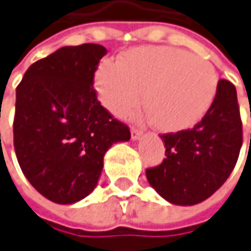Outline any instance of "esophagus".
Masks as SVG:
<instances>
[{"label":"esophagus","instance_id":"1","mask_svg":"<svg viewBox=\"0 0 251 251\" xmlns=\"http://www.w3.org/2000/svg\"><path fill=\"white\" fill-rule=\"evenodd\" d=\"M130 134H132L133 140H139L140 137H141L143 132H141V130H139V129H132V130H130Z\"/></svg>","mask_w":251,"mask_h":251}]
</instances>
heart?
I'll return each instance as SVG.
<instances>
[{
    "mask_svg": "<svg viewBox=\"0 0 251 251\" xmlns=\"http://www.w3.org/2000/svg\"><path fill=\"white\" fill-rule=\"evenodd\" d=\"M104 107L124 115L143 100L148 117L166 133L195 126L210 110L219 75L210 61L173 47H141L127 50L118 61L105 60L95 76Z\"/></svg>",
    "mask_w": 251,
    "mask_h": 251,
    "instance_id": "heart-1",
    "label": "heart"
}]
</instances>
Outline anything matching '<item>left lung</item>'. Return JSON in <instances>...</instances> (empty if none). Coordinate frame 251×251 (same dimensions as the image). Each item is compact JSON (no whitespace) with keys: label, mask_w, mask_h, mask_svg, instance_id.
I'll return each mask as SVG.
<instances>
[{"label":"left lung","mask_w":251,"mask_h":251,"mask_svg":"<svg viewBox=\"0 0 251 251\" xmlns=\"http://www.w3.org/2000/svg\"><path fill=\"white\" fill-rule=\"evenodd\" d=\"M166 158L146 170L150 185L178 206L201 203L219 190L236 165L242 121L236 89L220 79L217 95L202 121L188 130L162 134Z\"/></svg>","instance_id":"1"}]
</instances>
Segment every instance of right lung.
<instances>
[{"mask_svg":"<svg viewBox=\"0 0 251 251\" xmlns=\"http://www.w3.org/2000/svg\"><path fill=\"white\" fill-rule=\"evenodd\" d=\"M107 49L63 47L25 71L16 88L13 144L32 187L54 203L71 204L96 188L103 158L129 127L97 100L93 78Z\"/></svg>","mask_w":251,"mask_h":251,"instance_id":"right-lung-1","label":"right lung"}]
</instances>
